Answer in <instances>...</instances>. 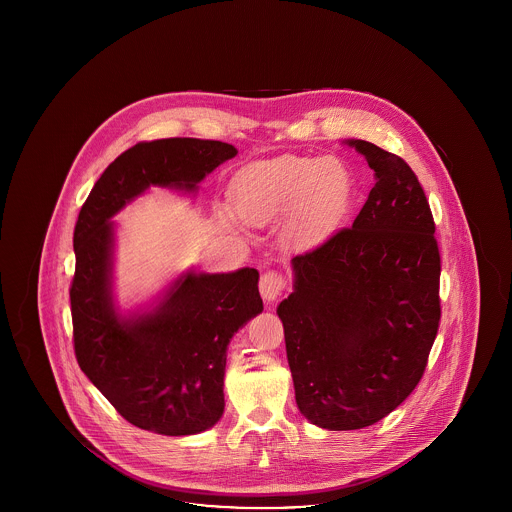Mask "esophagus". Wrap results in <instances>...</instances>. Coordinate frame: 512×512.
<instances>
[{
  "label": "esophagus",
  "instance_id": "esophagus-1",
  "mask_svg": "<svg viewBox=\"0 0 512 512\" xmlns=\"http://www.w3.org/2000/svg\"><path fill=\"white\" fill-rule=\"evenodd\" d=\"M284 288H286V280H284V276H282L280 272H276V270H268V272H265V274L261 276V280H259V292H261L265 301L278 299V297L282 295V292H284Z\"/></svg>",
  "mask_w": 512,
  "mask_h": 512
}]
</instances>
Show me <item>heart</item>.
I'll list each match as a JSON object with an SVG mask.
<instances>
[{
  "label": "heart",
  "instance_id": "obj_1",
  "mask_svg": "<svg viewBox=\"0 0 512 512\" xmlns=\"http://www.w3.org/2000/svg\"><path fill=\"white\" fill-rule=\"evenodd\" d=\"M230 195L244 222L265 226L284 217L282 244L313 251L338 232L351 205L353 180L334 157L284 155L244 169Z\"/></svg>",
  "mask_w": 512,
  "mask_h": 512
}]
</instances>
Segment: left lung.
<instances>
[{
    "mask_svg": "<svg viewBox=\"0 0 512 512\" xmlns=\"http://www.w3.org/2000/svg\"><path fill=\"white\" fill-rule=\"evenodd\" d=\"M374 171L361 213L326 244L292 259L284 324L295 401L326 430L366 428L418 386L438 334L436 224L413 169L347 140Z\"/></svg>",
    "mask_w": 512,
    "mask_h": 512,
    "instance_id": "8db88e82",
    "label": "left lung"
}]
</instances>
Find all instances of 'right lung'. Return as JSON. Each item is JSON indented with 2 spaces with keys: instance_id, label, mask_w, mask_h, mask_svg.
Wrapping results in <instances>:
<instances>
[{
  "instance_id": "obj_1",
  "label": "right lung",
  "mask_w": 512,
  "mask_h": 512,
  "mask_svg": "<svg viewBox=\"0 0 512 512\" xmlns=\"http://www.w3.org/2000/svg\"><path fill=\"white\" fill-rule=\"evenodd\" d=\"M217 140L167 138L121 153L84 201L74 226V355L82 372L130 424L163 436L209 430L224 413L232 336L263 311L259 272H186L153 311L122 317L113 303L115 217L149 186L194 192L236 157Z\"/></svg>"
}]
</instances>
